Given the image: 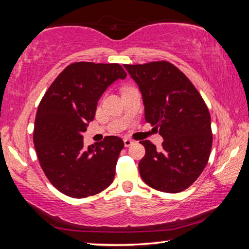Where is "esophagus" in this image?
I'll return each instance as SVG.
<instances>
[{"label":"esophagus","instance_id":"obj_1","mask_svg":"<svg viewBox=\"0 0 249 249\" xmlns=\"http://www.w3.org/2000/svg\"><path fill=\"white\" fill-rule=\"evenodd\" d=\"M134 144V142L132 140H129V138H124V146L125 147H129Z\"/></svg>","mask_w":249,"mask_h":249}]
</instances>
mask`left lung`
Listing matches in <instances>:
<instances>
[{
    "label": "left lung",
    "instance_id": "left-lung-1",
    "mask_svg": "<svg viewBox=\"0 0 249 249\" xmlns=\"http://www.w3.org/2000/svg\"><path fill=\"white\" fill-rule=\"evenodd\" d=\"M124 67L142 92L146 122L163 138L161 148L141 142L146 149L138 163L142 179L158 191H183L209 161L213 140L209 108L190 80L170 62Z\"/></svg>",
    "mask_w": 249,
    "mask_h": 249
}]
</instances>
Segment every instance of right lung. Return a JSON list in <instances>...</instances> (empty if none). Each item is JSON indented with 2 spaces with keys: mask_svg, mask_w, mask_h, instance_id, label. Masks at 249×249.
Wrapping results in <instances>:
<instances>
[{
  "mask_svg": "<svg viewBox=\"0 0 249 249\" xmlns=\"http://www.w3.org/2000/svg\"><path fill=\"white\" fill-rule=\"evenodd\" d=\"M126 72L119 64L74 62L54 79L36 113L34 145L41 169L58 191L82 199L112 183L124 142L117 136L83 147L82 133L101 95Z\"/></svg>",
  "mask_w": 249,
  "mask_h": 249,
  "instance_id": "right-lung-1",
  "label": "right lung"
}]
</instances>
